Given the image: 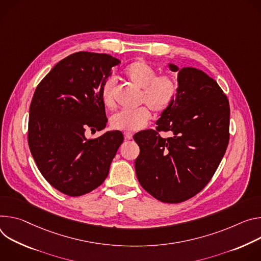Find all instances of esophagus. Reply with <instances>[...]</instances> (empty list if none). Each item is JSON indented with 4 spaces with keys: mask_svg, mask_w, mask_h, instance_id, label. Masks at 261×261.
I'll use <instances>...</instances> for the list:
<instances>
[{
    "mask_svg": "<svg viewBox=\"0 0 261 261\" xmlns=\"http://www.w3.org/2000/svg\"><path fill=\"white\" fill-rule=\"evenodd\" d=\"M124 138H125L126 140H130V139H133V134L129 133V132H125V133H124Z\"/></svg>",
    "mask_w": 261,
    "mask_h": 261,
    "instance_id": "34e87169",
    "label": "esophagus"
}]
</instances>
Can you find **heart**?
Masks as SVG:
<instances>
[{
	"label": "heart",
	"mask_w": 261,
	"mask_h": 261,
	"mask_svg": "<svg viewBox=\"0 0 261 261\" xmlns=\"http://www.w3.org/2000/svg\"><path fill=\"white\" fill-rule=\"evenodd\" d=\"M123 75L133 86L141 89L140 102L146 103L158 114L166 112L176 98L177 80L171 74L156 75V70L145 61H133L124 68ZM114 92V81L108 79L100 89L101 101L108 109H113L116 105ZM150 119V110L147 107H141L135 111H119L114 114L110 124L114 129L134 132L145 127Z\"/></svg>",
	"instance_id": "obj_1"
}]
</instances>
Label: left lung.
Wrapping results in <instances>:
<instances>
[{"label": "left lung", "mask_w": 261, "mask_h": 261, "mask_svg": "<svg viewBox=\"0 0 261 261\" xmlns=\"http://www.w3.org/2000/svg\"><path fill=\"white\" fill-rule=\"evenodd\" d=\"M177 71L178 92L156 129L134 136L140 147L135 169L142 188L165 203H180L214 176L229 142L230 108L218 83L194 67ZM160 131H171L163 138Z\"/></svg>", "instance_id": "left-lung-1"}]
</instances>
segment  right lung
Returning <instances> with one entry per match:
<instances>
[{"mask_svg":"<svg viewBox=\"0 0 261 261\" xmlns=\"http://www.w3.org/2000/svg\"><path fill=\"white\" fill-rule=\"evenodd\" d=\"M119 63L108 54L77 51L57 63L35 90L29 147L42 176L65 195L82 196L99 187L123 142L119 130L85 136L107 125L100 89Z\"/></svg>","mask_w":261,"mask_h":261,"instance_id":"1","label":"right lung"}]
</instances>
